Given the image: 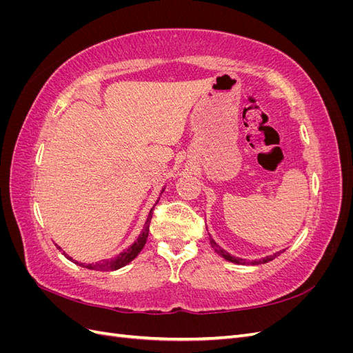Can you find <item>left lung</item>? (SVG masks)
<instances>
[{
  "label": "left lung",
  "mask_w": 353,
  "mask_h": 353,
  "mask_svg": "<svg viewBox=\"0 0 353 353\" xmlns=\"http://www.w3.org/2000/svg\"><path fill=\"white\" fill-rule=\"evenodd\" d=\"M210 240V244H212V248L216 250V253L218 254H221L223 259H227V261H230V262H234V263H240V265H261V263H266V262H270V261H272V259H275L276 256L279 254H281L283 252H276V253H274V254H271V256H266V258H262V259H258V261H252V262H248L245 259H240V258H236V256H231L228 252H225L223 249H221L219 245L213 241L212 239H209Z\"/></svg>",
  "instance_id": "1"
}]
</instances>
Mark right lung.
Listing matches in <instances>:
<instances>
[{
  "instance_id": "obj_1",
  "label": "right lung",
  "mask_w": 353,
  "mask_h": 353,
  "mask_svg": "<svg viewBox=\"0 0 353 353\" xmlns=\"http://www.w3.org/2000/svg\"><path fill=\"white\" fill-rule=\"evenodd\" d=\"M153 210H154V206L152 208L150 213H148V218L145 221V225H144V230L141 231L140 236H138L137 241L131 245V248H128L126 250H123L122 253H119L116 256V258H112V259H104V261H100V262H95V263H79V262H74L70 256H68L65 252H63V254L66 256V258L72 262H74L77 265H81L83 266V268H88V270H94V271H114V270H119L122 268V266H125L126 263H130L131 261H134L138 253H140L144 248V244L147 241V237H148V227H150V222H152V216H153ZM57 249H60L57 245Z\"/></svg>"
}]
</instances>
